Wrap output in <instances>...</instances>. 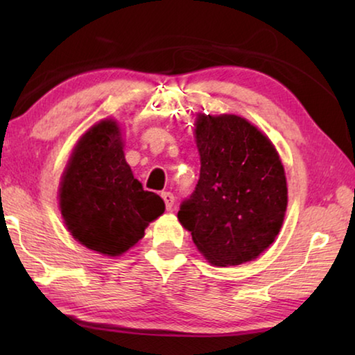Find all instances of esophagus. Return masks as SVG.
I'll list each match as a JSON object with an SVG mask.
<instances>
[{"label":"esophagus","mask_w":355,"mask_h":355,"mask_svg":"<svg viewBox=\"0 0 355 355\" xmlns=\"http://www.w3.org/2000/svg\"><path fill=\"white\" fill-rule=\"evenodd\" d=\"M161 197H163V200L166 203V209L167 211H171L173 207V202H175V197H173L172 192H161Z\"/></svg>","instance_id":"esophagus-1"}]
</instances>
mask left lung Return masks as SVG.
Instances as JSON below:
<instances>
[{"label":"left lung","instance_id":"8db88e82","mask_svg":"<svg viewBox=\"0 0 355 355\" xmlns=\"http://www.w3.org/2000/svg\"><path fill=\"white\" fill-rule=\"evenodd\" d=\"M194 133L200 177L178 220L214 266L254 260L279 235L288 205L277 150L235 114H199Z\"/></svg>","mask_w":355,"mask_h":355}]
</instances>
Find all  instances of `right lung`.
Returning <instances> with one entry per match:
<instances>
[{"label":"right lung","instance_id":"1","mask_svg":"<svg viewBox=\"0 0 355 355\" xmlns=\"http://www.w3.org/2000/svg\"><path fill=\"white\" fill-rule=\"evenodd\" d=\"M59 207L71 236L107 257L133 248L166 209L163 199L135 178L112 119L95 123L78 141L62 173Z\"/></svg>","mask_w":355,"mask_h":355}]
</instances>
